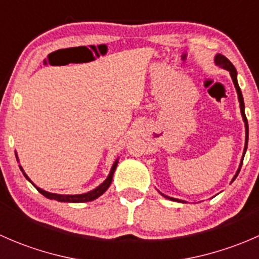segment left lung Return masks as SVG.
I'll return each mask as SVG.
<instances>
[{
  "instance_id": "left-lung-1",
  "label": "left lung",
  "mask_w": 259,
  "mask_h": 259,
  "mask_svg": "<svg viewBox=\"0 0 259 259\" xmlns=\"http://www.w3.org/2000/svg\"><path fill=\"white\" fill-rule=\"evenodd\" d=\"M214 61H215L217 66L222 67V69H226L227 71H229V74H231L232 80H233V83H234V88H236L237 94H238L239 106H241V114H242L243 121H244V126H245V144H244V151H243V156H242L241 164H239L238 170H237V173H236V176H234V178L232 179V182H233V180L237 178V176H238V174H239V171H241L242 164H243V158H244L245 150H247V145H248V121H247V117H245V113H244V101H243L242 91H241V88H239V85H238V81H237V70H236V67L233 66V64H232V62L229 61V60L227 59L226 56H223V55H221V54H217V55H215V59H214ZM160 194L163 195V197H165L166 199H170V200H176V202L184 203V202H183V200L177 199V198H171V197H168V195H164L163 193H160Z\"/></svg>"
}]
</instances>
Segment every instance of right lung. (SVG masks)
I'll return each instance as SVG.
<instances>
[{
  "instance_id": "obj_1",
  "label": "right lung",
  "mask_w": 259,
  "mask_h": 259,
  "mask_svg": "<svg viewBox=\"0 0 259 259\" xmlns=\"http://www.w3.org/2000/svg\"><path fill=\"white\" fill-rule=\"evenodd\" d=\"M117 166V159L115 160V163L113 164V168H111L110 170V174L108 176V178L104 180V183H101L100 185H99L98 188H95L94 190H91V192H88V193H83V194H75V195H64V194H56V193H49L46 192V190H42L40 189V188L36 187L35 184H33L32 182H31L30 178H28L27 176H26V173L23 171L22 166L20 165V169L21 171L23 173V176H25V178L28 180L30 183H32L33 187H36V189L38 190V192L41 193V194L44 195V197L49 198V199H55L57 200V202H67V203H83V202H91V200L96 199V198H99L100 195H103L104 193L108 190V188L110 187L111 184V180H113V176H114V171L115 169H116Z\"/></svg>"
}]
</instances>
